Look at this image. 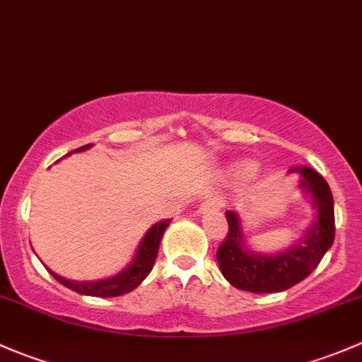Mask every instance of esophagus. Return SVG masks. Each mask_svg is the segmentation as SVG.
Here are the masks:
<instances>
[{
	"label": "esophagus",
	"instance_id": "obj_1",
	"mask_svg": "<svg viewBox=\"0 0 362 362\" xmlns=\"http://www.w3.org/2000/svg\"><path fill=\"white\" fill-rule=\"evenodd\" d=\"M218 209H221V200H219V199H211V200H207V202H204L202 206H200V212L218 211Z\"/></svg>",
	"mask_w": 362,
	"mask_h": 362
}]
</instances>
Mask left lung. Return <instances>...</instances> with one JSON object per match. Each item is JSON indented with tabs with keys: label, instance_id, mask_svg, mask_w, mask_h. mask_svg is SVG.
Listing matches in <instances>:
<instances>
[{
	"label": "left lung",
	"instance_id": "1",
	"mask_svg": "<svg viewBox=\"0 0 362 362\" xmlns=\"http://www.w3.org/2000/svg\"><path fill=\"white\" fill-rule=\"evenodd\" d=\"M301 176L300 188L310 197L317 218L298 244L277 255H258L244 245L237 212L226 211L228 235L218 247L216 258L221 274L237 289L249 293H281L293 288L314 272L334 240L333 195L326 180L310 167H294Z\"/></svg>",
	"mask_w": 362,
	"mask_h": 362
}]
</instances>
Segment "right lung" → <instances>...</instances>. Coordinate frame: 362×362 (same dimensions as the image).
<instances>
[{"mask_svg":"<svg viewBox=\"0 0 362 362\" xmlns=\"http://www.w3.org/2000/svg\"><path fill=\"white\" fill-rule=\"evenodd\" d=\"M90 148V144H85V146L76 148L71 153H76V151H85ZM68 153V155H71ZM170 219H162L156 225L151 226L146 232L143 240H141L139 249H137L136 256H134L132 263L125 268L120 274L113 275L110 279H104V281H95V282H81V281H69V279L61 277V275L54 274V279H57L62 286L73 289V291L85 294V296H98V298H111V296H122V294L130 293L132 289H136L144 279L148 277V274L153 268L156 255H158V245L162 240L163 232L169 226Z\"/></svg>","mask_w":362,"mask_h":362,"instance_id":"1","label":"right lung"}]
</instances>
